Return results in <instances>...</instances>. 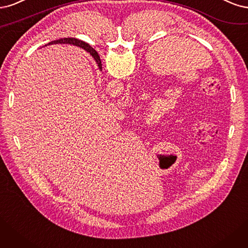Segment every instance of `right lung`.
Wrapping results in <instances>:
<instances>
[{"mask_svg":"<svg viewBox=\"0 0 248 248\" xmlns=\"http://www.w3.org/2000/svg\"><path fill=\"white\" fill-rule=\"evenodd\" d=\"M50 44H70V45H74V46H79L80 48L84 49L87 53H90L92 55L93 60L95 61V62L98 63L99 69L102 71V62H101V59L99 57L98 52L95 51L92 46H90L87 43L81 41V40H78L76 38H63V39L57 40V41H52V42L49 43V45Z\"/></svg>","mask_w":248,"mask_h":248,"instance_id":"right-lung-1","label":"right lung"}]
</instances>
